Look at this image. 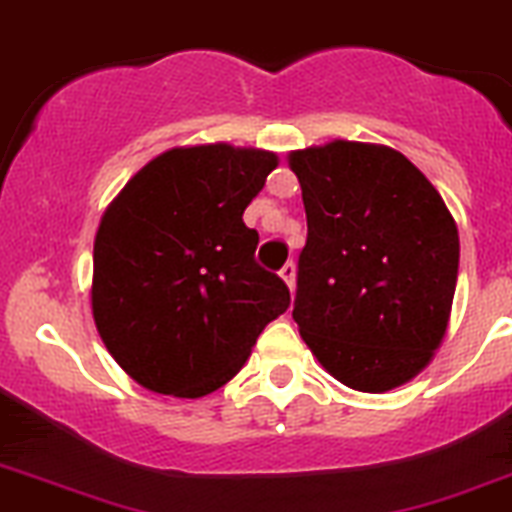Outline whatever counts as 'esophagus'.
Listing matches in <instances>:
<instances>
[{
    "mask_svg": "<svg viewBox=\"0 0 512 512\" xmlns=\"http://www.w3.org/2000/svg\"><path fill=\"white\" fill-rule=\"evenodd\" d=\"M280 277L287 282V287H290V290H295V262L292 260L287 262V265L280 270Z\"/></svg>",
    "mask_w": 512,
    "mask_h": 512,
    "instance_id": "obj_1",
    "label": "esophagus"
}]
</instances>
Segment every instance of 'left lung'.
Instances as JSON below:
<instances>
[{
    "mask_svg": "<svg viewBox=\"0 0 512 512\" xmlns=\"http://www.w3.org/2000/svg\"><path fill=\"white\" fill-rule=\"evenodd\" d=\"M307 242L292 317L332 377L385 393L418 375L448 327L460 240L428 177L380 145L292 152Z\"/></svg>",
    "mask_w": 512,
    "mask_h": 512,
    "instance_id": "8db88e82",
    "label": "left lung"
}]
</instances>
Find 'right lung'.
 <instances>
[{"instance_id": "1", "label": "right lung", "mask_w": 512, "mask_h": 512, "mask_svg": "<svg viewBox=\"0 0 512 512\" xmlns=\"http://www.w3.org/2000/svg\"><path fill=\"white\" fill-rule=\"evenodd\" d=\"M277 157L202 145L142 167L94 237L92 312L109 355L142 388L202 398L240 372L267 322L290 307L257 265L242 212Z\"/></svg>"}]
</instances>
